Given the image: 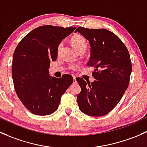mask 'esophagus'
Segmentation results:
<instances>
[{
	"label": "esophagus",
	"mask_w": 147,
	"mask_h": 147,
	"mask_svg": "<svg viewBox=\"0 0 147 147\" xmlns=\"http://www.w3.org/2000/svg\"><path fill=\"white\" fill-rule=\"evenodd\" d=\"M76 77L74 76V84H76Z\"/></svg>",
	"instance_id": "esophagus-1"
}]
</instances>
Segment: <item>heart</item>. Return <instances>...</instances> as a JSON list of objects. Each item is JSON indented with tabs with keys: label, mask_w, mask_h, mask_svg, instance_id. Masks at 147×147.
Instances as JSON below:
<instances>
[{
	"label": "heart",
	"mask_w": 147,
	"mask_h": 147,
	"mask_svg": "<svg viewBox=\"0 0 147 147\" xmlns=\"http://www.w3.org/2000/svg\"><path fill=\"white\" fill-rule=\"evenodd\" d=\"M71 43L73 45L74 47L78 51L81 50V49H84L85 50L86 49V47H87V42H86V39L83 37L82 36L80 35L74 36L73 38L71 39ZM62 47L63 42H61L58 46V52H59ZM73 69H76L75 66H74Z\"/></svg>",
	"instance_id": "obj_1"
}]
</instances>
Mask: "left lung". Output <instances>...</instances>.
I'll list each match as a JSON object with an SVG mask.
<instances>
[{"mask_svg": "<svg viewBox=\"0 0 147 147\" xmlns=\"http://www.w3.org/2000/svg\"><path fill=\"white\" fill-rule=\"evenodd\" d=\"M89 42L90 57L88 66H94L93 82L76 78L81 86L77 96L79 109L94 117L105 115L118 104L129 84L131 73L130 56L125 44L105 29L78 28Z\"/></svg>", "mask_w": 147, "mask_h": 147, "instance_id": "1", "label": "left lung"}]
</instances>
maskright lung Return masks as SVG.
<instances>
[{
  "mask_svg": "<svg viewBox=\"0 0 147 147\" xmlns=\"http://www.w3.org/2000/svg\"><path fill=\"white\" fill-rule=\"evenodd\" d=\"M76 28L43 25L29 32L13 54L12 76L17 96L32 114L48 115L58 109L73 77L51 76L49 63L57 60L58 46Z\"/></svg>",
  "mask_w": 147,
  "mask_h": 147,
  "instance_id": "add662e5",
  "label": "right lung"
}]
</instances>
